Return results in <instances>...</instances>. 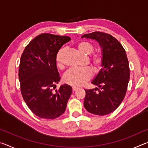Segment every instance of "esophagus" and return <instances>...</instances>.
<instances>
[{"label": "esophagus", "mask_w": 148, "mask_h": 148, "mask_svg": "<svg viewBox=\"0 0 148 148\" xmlns=\"http://www.w3.org/2000/svg\"><path fill=\"white\" fill-rule=\"evenodd\" d=\"M78 89V87H72V91H76V90Z\"/></svg>", "instance_id": "esophagus-1"}]
</instances>
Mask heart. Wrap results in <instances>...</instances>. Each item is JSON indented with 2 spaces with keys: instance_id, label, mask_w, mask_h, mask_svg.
<instances>
[{
  "instance_id": "obj_1",
  "label": "heart",
  "mask_w": 148,
  "mask_h": 148,
  "mask_svg": "<svg viewBox=\"0 0 148 148\" xmlns=\"http://www.w3.org/2000/svg\"><path fill=\"white\" fill-rule=\"evenodd\" d=\"M76 47L79 51L85 55H89L91 57L92 67L95 71H99L104 62V54L100 50L93 51L92 45L87 41H80L77 44ZM65 49H60L56 54V61L57 66L59 69H62L64 67L63 56ZM92 72L90 69H70L65 73L64 76V82L65 83L72 86H81L86 83L91 78Z\"/></svg>"
}]
</instances>
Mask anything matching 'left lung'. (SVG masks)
<instances>
[{
    "instance_id": "1",
    "label": "left lung",
    "mask_w": 148,
    "mask_h": 148,
    "mask_svg": "<svg viewBox=\"0 0 148 148\" xmlns=\"http://www.w3.org/2000/svg\"><path fill=\"white\" fill-rule=\"evenodd\" d=\"M82 38L98 41L104 57L101 71L92 81L99 88L85 89L84 107L90 113L104 116L116 110L126 95L130 78L128 59L121 44L110 34L96 31Z\"/></svg>"
}]
</instances>
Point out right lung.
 <instances>
[{
	"label": "right lung",
	"mask_w": 148,
	"mask_h": 148,
	"mask_svg": "<svg viewBox=\"0 0 148 148\" xmlns=\"http://www.w3.org/2000/svg\"><path fill=\"white\" fill-rule=\"evenodd\" d=\"M71 40L67 36L41 34L27 45L21 56L19 79L22 97L32 112L41 118L56 119L66 110L72 87L64 84L53 91L61 79L56 57Z\"/></svg>",
	"instance_id": "add662e5"
}]
</instances>
